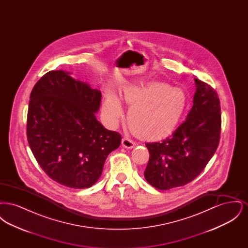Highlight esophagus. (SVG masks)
<instances>
[{"instance_id": "34e87169", "label": "esophagus", "mask_w": 248, "mask_h": 248, "mask_svg": "<svg viewBox=\"0 0 248 248\" xmlns=\"http://www.w3.org/2000/svg\"><path fill=\"white\" fill-rule=\"evenodd\" d=\"M122 146H123L124 148H126V149H132V148H134V147L136 146V143L133 141V140H131L130 139L124 138V139L122 140Z\"/></svg>"}]
</instances>
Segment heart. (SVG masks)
I'll list each match as a JSON object with an SVG mask.
<instances>
[{
    "label": "heart",
    "mask_w": 248,
    "mask_h": 248,
    "mask_svg": "<svg viewBox=\"0 0 248 248\" xmlns=\"http://www.w3.org/2000/svg\"><path fill=\"white\" fill-rule=\"evenodd\" d=\"M122 98L130 106L127 123L130 130L144 140H161L169 136L182 117L188 98L178 86L161 82L132 83L126 86ZM107 122L115 125L123 115L118 95L109 92L102 104Z\"/></svg>",
    "instance_id": "b5f03b06"
}]
</instances>
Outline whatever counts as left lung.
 I'll use <instances>...</instances> for the list:
<instances>
[{
	"instance_id": "obj_1",
	"label": "left lung",
	"mask_w": 248,
	"mask_h": 248,
	"mask_svg": "<svg viewBox=\"0 0 248 248\" xmlns=\"http://www.w3.org/2000/svg\"><path fill=\"white\" fill-rule=\"evenodd\" d=\"M196 92L187 118L169 138L146 143L150 160L144 172L154 188L181 187L198 177L216 153L220 138L221 113L217 92L194 79Z\"/></svg>"
}]
</instances>
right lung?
<instances>
[{
    "label": "right lung",
    "instance_id": "1",
    "mask_svg": "<svg viewBox=\"0 0 248 248\" xmlns=\"http://www.w3.org/2000/svg\"><path fill=\"white\" fill-rule=\"evenodd\" d=\"M71 72L49 71L36 83L29 104L27 137L36 161L48 177L72 189L93 186L121 135L95 118L101 93L73 79Z\"/></svg>",
    "mask_w": 248,
    "mask_h": 248
}]
</instances>
